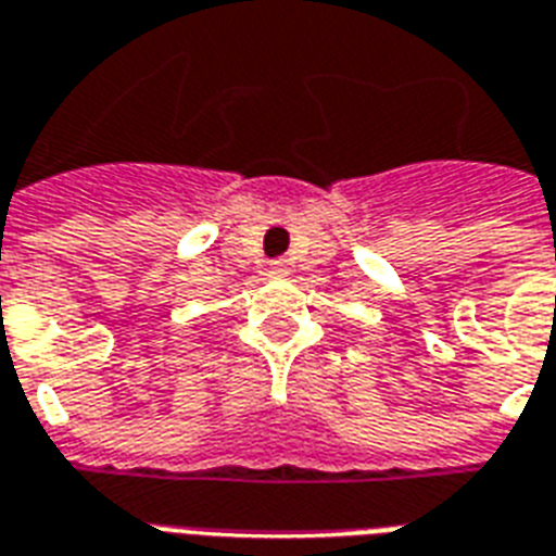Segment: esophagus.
Returning a JSON list of instances; mask_svg holds the SVG:
<instances>
[{
  "instance_id": "esophagus-1",
  "label": "esophagus",
  "mask_w": 556,
  "mask_h": 556,
  "mask_svg": "<svg viewBox=\"0 0 556 556\" xmlns=\"http://www.w3.org/2000/svg\"><path fill=\"white\" fill-rule=\"evenodd\" d=\"M270 274H274V277H286V274H289V258H277V262H270Z\"/></svg>"
}]
</instances>
